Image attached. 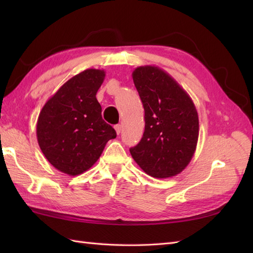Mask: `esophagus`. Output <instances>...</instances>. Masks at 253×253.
Masks as SVG:
<instances>
[{"instance_id":"obj_1","label":"esophagus","mask_w":253,"mask_h":253,"mask_svg":"<svg viewBox=\"0 0 253 253\" xmlns=\"http://www.w3.org/2000/svg\"><path fill=\"white\" fill-rule=\"evenodd\" d=\"M115 130H116V133L117 135H120L121 133V131H122V125H120V124H118V125H115Z\"/></svg>"}]
</instances>
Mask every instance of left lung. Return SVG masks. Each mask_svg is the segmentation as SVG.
I'll use <instances>...</instances> for the list:
<instances>
[{
    "label": "left lung",
    "mask_w": 253,
    "mask_h": 253,
    "mask_svg": "<svg viewBox=\"0 0 253 253\" xmlns=\"http://www.w3.org/2000/svg\"><path fill=\"white\" fill-rule=\"evenodd\" d=\"M132 79L144 109V132L130 154L155 178L181 173L195 154L199 117L195 103L179 84L154 65L139 66Z\"/></svg>",
    "instance_id": "8db88e82"
}]
</instances>
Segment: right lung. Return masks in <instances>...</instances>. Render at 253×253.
<instances>
[{"label": "right lung", "instance_id": "obj_1", "mask_svg": "<svg viewBox=\"0 0 253 253\" xmlns=\"http://www.w3.org/2000/svg\"><path fill=\"white\" fill-rule=\"evenodd\" d=\"M103 69L89 68L72 77L45 102L38 117L37 139L51 165L69 176L88 170L116 131L102 118L95 94Z\"/></svg>", "mask_w": 253, "mask_h": 253}]
</instances>
